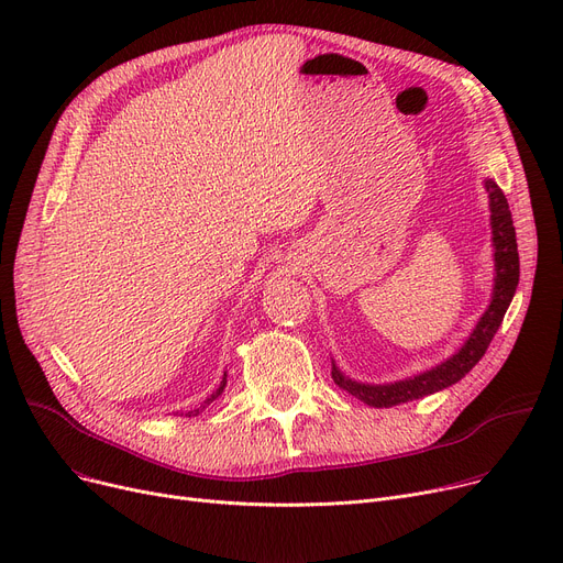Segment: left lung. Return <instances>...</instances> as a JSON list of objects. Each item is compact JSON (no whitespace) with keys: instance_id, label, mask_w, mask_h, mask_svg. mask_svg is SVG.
I'll list each match as a JSON object with an SVG mask.
<instances>
[{"instance_id":"left-lung-1","label":"left lung","mask_w":563,"mask_h":563,"mask_svg":"<svg viewBox=\"0 0 563 563\" xmlns=\"http://www.w3.org/2000/svg\"><path fill=\"white\" fill-rule=\"evenodd\" d=\"M484 187L488 191V207H490V230H493V262H495V278H493V294L490 303L479 317L477 327L472 329L467 340L461 344V349L448 361L440 365L412 374L401 380L393 383H361L349 378L333 361V380L342 390L353 395L356 399L365 401L374 408H390L406 401H416L422 397H429L433 393L445 390L454 383H459L472 367H475L486 353L490 340L495 338L501 319H505L511 299L518 287L520 278V260H518V244H516V228L511 219L509 202L501 194V189L495 185V180L486 177Z\"/></svg>"}]
</instances>
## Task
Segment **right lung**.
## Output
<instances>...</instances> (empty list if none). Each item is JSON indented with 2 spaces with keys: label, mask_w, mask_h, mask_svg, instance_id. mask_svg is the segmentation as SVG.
Listing matches in <instances>:
<instances>
[{
  "label": "right lung",
  "mask_w": 563,
  "mask_h": 563,
  "mask_svg": "<svg viewBox=\"0 0 563 563\" xmlns=\"http://www.w3.org/2000/svg\"><path fill=\"white\" fill-rule=\"evenodd\" d=\"M225 383H228V374L223 372V380H221V386H219V388H217V390H214L210 397H207V399H205V401H202L198 408H194V410L185 412V416H189V418H191V416H198V412H202V410H205L207 406H210V404H212L217 397H221V395H223V390H225Z\"/></svg>",
  "instance_id": "1"
}]
</instances>
